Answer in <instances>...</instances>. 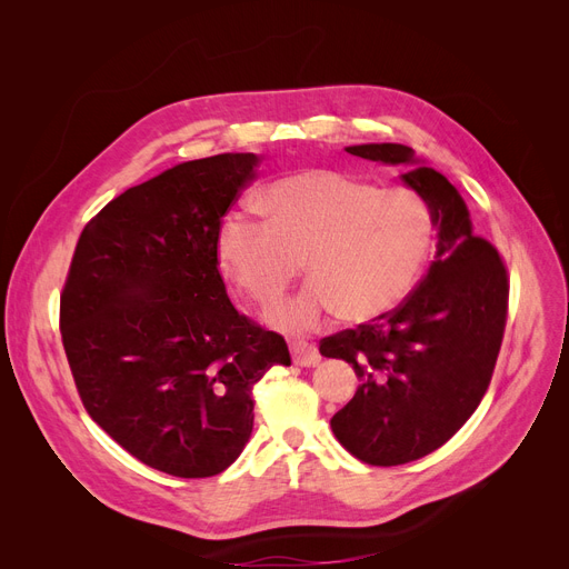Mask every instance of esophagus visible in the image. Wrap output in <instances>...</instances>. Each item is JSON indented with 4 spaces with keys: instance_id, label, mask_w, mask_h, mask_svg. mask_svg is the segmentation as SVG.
I'll use <instances>...</instances> for the list:
<instances>
[{
    "instance_id": "esophagus-1",
    "label": "esophagus",
    "mask_w": 569,
    "mask_h": 569,
    "mask_svg": "<svg viewBox=\"0 0 569 569\" xmlns=\"http://www.w3.org/2000/svg\"><path fill=\"white\" fill-rule=\"evenodd\" d=\"M290 352H292V362L297 367H316L320 362V352L313 343L302 341V339H295L290 343Z\"/></svg>"
}]
</instances>
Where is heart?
<instances>
[{
    "mask_svg": "<svg viewBox=\"0 0 569 569\" xmlns=\"http://www.w3.org/2000/svg\"><path fill=\"white\" fill-rule=\"evenodd\" d=\"M258 209L264 219L226 214L219 258L260 305H272L307 260L311 281L269 311L286 332H309L335 311L348 322L392 311L420 279L433 242L431 207L420 193L378 189L339 168L279 177Z\"/></svg>",
    "mask_w": 569,
    "mask_h": 569,
    "instance_id": "1",
    "label": "heart"
}]
</instances>
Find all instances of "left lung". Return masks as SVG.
<instances>
[{
	"instance_id": "8db88e82",
	"label": "left lung",
	"mask_w": 569,
	"mask_h": 569,
	"mask_svg": "<svg viewBox=\"0 0 569 569\" xmlns=\"http://www.w3.org/2000/svg\"><path fill=\"white\" fill-rule=\"evenodd\" d=\"M352 157L403 166L438 228L436 258L406 300L371 322L320 341L352 365L360 387L332 417L346 450L369 466H401L450 440L480 406L507 322L510 281L498 251L472 232L447 177L397 142L346 147Z\"/></svg>"
}]
</instances>
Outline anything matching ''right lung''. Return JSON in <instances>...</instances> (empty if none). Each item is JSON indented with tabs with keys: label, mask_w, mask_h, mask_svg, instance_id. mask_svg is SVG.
I'll return each mask as SVG.
<instances>
[{
	"label": "right lung",
	"mask_w": 569,
	"mask_h": 569,
	"mask_svg": "<svg viewBox=\"0 0 569 569\" xmlns=\"http://www.w3.org/2000/svg\"><path fill=\"white\" fill-rule=\"evenodd\" d=\"M256 154L179 163L110 200L78 239L59 330L89 417L174 477L223 472L249 442L253 385L290 352L228 300L219 228Z\"/></svg>",
	"instance_id": "right-lung-1"
}]
</instances>
